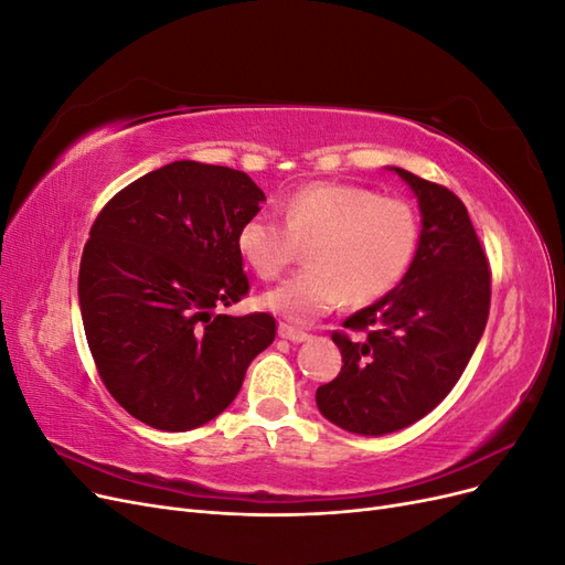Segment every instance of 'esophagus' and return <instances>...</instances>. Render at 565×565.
<instances>
[{"mask_svg":"<svg viewBox=\"0 0 565 565\" xmlns=\"http://www.w3.org/2000/svg\"><path fill=\"white\" fill-rule=\"evenodd\" d=\"M278 334L282 339H287V341H292V344H301V341H309L311 339V334H306L303 330L292 328V324H285V322L278 324Z\"/></svg>","mask_w":565,"mask_h":565,"instance_id":"34e87169","label":"esophagus"}]
</instances>
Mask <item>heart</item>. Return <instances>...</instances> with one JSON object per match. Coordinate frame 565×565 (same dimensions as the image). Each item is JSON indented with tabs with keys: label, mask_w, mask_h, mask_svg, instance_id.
<instances>
[{
	"label": "heart",
	"mask_w": 565,
	"mask_h": 565,
	"mask_svg": "<svg viewBox=\"0 0 565 565\" xmlns=\"http://www.w3.org/2000/svg\"><path fill=\"white\" fill-rule=\"evenodd\" d=\"M285 224L249 214L235 235L237 252L259 278H276L309 245L311 266L270 287L259 303L287 322L306 324L347 299L370 303L391 292L413 264L419 218L405 200L351 183H311L282 202Z\"/></svg>",
	"instance_id": "obj_1"
}]
</instances>
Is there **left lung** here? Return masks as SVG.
<instances>
[{"mask_svg":"<svg viewBox=\"0 0 565 565\" xmlns=\"http://www.w3.org/2000/svg\"><path fill=\"white\" fill-rule=\"evenodd\" d=\"M386 169L417 198V254L401 285L344 322L365 339L332 334L344 365L316 391L320 415L358 436L401 431L429 415L465 372L490 311V268L465 202L407 169Z\"/></svg>","mask_w":565,"mask_h":565,"instance_id":"obj_1","label":"left lung"}]
</instances>
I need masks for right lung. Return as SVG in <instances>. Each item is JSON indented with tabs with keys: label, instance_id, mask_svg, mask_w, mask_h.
<instances>
[{
	"label": "right lung",
	"instance_id": "obj_1",
	"mask_svg": "<svg viewBox=\"0 0 565 565\" xmlns=\"http://www.w3.org/2000/svg\"><path fill=\"white\" fill-rule=\"evenodd\" d=\"M264 200L245 172L177 160L94 221L77 282L84 334L110 396L152 429L191 431L224 413L276 339L268 313H216L247 295L235 235Z\"/></svg>",
	"mask_w": 565,
	"mask_h": 565
}]
</instances>
